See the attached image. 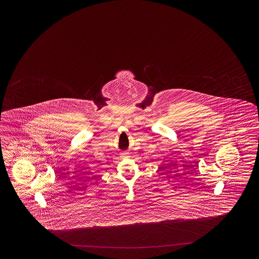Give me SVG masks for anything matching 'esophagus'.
Segmentation results:
<instances>
[{
  "label": "esophagus",
  "instance_id": "34e87169",
  "mask_svg": "<svg viewBox=\"0 0 259 259\" xmlns=\"http://www.w3.org/2000/svg\"><path fill=\"white\" fill-rule=\"evenodd\" d=\"M127 156H128V153H127V152H124V153H122V158H125V157H127Z\"/></svg>",
  "mask_w": 259,
  "mask_h": 259
}]
</instances>
